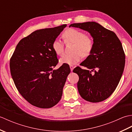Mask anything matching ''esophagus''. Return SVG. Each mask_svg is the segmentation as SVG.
<instances>
[{
	"mask_svg": "<svg viewBox=\"0 0 132 132\" xmlns=\"http://www.w3.org/2000/svg\"><path fill=\"white\" fill-rule=\"evenodd\" d=\"M70 68L71 71H72V70H73V69H74V66L72 65H70Z\"/></svg>",
	"mask_w": 132,
	"mask_h": 132,
	"instance_id": "34e87169",
	"label": "esophagus"
}]
</instances>
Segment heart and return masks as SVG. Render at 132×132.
I'll return each mask as SVG.
<instances>
[{"instance_id":"b5f03b06","label":"heart","mask_w":132,"mask_h":132,"mask_svg":"<svg viewBox=\"0 0 132 132\" xmlns=\"http://www.w3.org/2000/svg\"><path fill=\"white\" fill-rule=\"evenodd\" d=\"M63 37L66 42L75 44L73 53L65 54L60 60L61 64H75L80 61L82 55L87 57L90 54L94 47V42L89 36L82 31L74 28L66 30L63 33ZM52 48L56 54L62 55L64 52V43L60 39L56 38L53 42Z\"/></svg>"}]
</instances>
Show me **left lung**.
I'll return each instance as SVG.
<instances>
[{
  "label": "left lung",
  "mask_w": 132,
  "mask_h": 132,
  "mask_svg": "<svg viewBox=\"0 0 132 132\" xmlns=\"http://www.w3.org/2000/svg\"><path fill=\"white\" fill-rule=\"evenodd\" d=\"M75 27L87 31L93 38L94 47L86 60L73 72L79 76V93L89 102L104 100L112 94L124 71L125 56L121 41L113 32L94 21L74 23Z\"/></svg>",
  "instance_id": "1"
}]
</instances>
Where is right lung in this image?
<instances>
[{"label":"right lung","instance_id":"right-lung-1","mask_svg":"<svg viewBox=\"0 0 132 132\" xmlns=\"http://www.w3.org/2000/svg\"><path fill=\"white\" fill-rule=\"evenodd\" d=\"M66 26L35 30L19 41L11 58V74L17 89L37 107L51 108L61 99L70 69L63 64L53 70L58 60L52 44Z\"/></svg>","mask_w":132,"mask_h":132}]
</instances>
